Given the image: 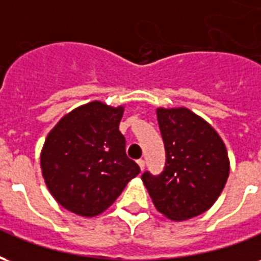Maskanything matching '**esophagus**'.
<instances>
[{
    "label": "esophagus",
    "mask_w": 261,
    "mask_h": 261,
    "mask_svg": "<svg viewBox=\"0 0 261 261\" xmlns=\"http://www.w3.org/2000/svg\"><path fill=\"white\" fill-rule=\"evenodd\" d=\"M137 164H138V166H140V169H141V172L144 169H145V162H144L142 159H140V161H137Z\"/></svg>",
    "instance_id": "esophagus-1"
}]
</instances>
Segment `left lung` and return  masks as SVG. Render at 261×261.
Masks as SVG:
<instances>
[{
    "instance_id": "obj_1",
    "label": "left lung",
    "mask_w": 261,
    "mask_h": 261,
    "mask_svg": "<svg viewBox=\"0 0 261 261\" xmlns=\"http://www.w3.org/2000/svg\"><path fill=\"white\" fill-rule=\"evenodd\" d=\"M166 166L142 175L155 208L172 221H186L213 207L229 176L225 142L213 125L187 108H158Z\"/></svg>"
}]
</instances>
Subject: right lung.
Here are the masks:
<instances>
[{"mask_svg":"<svg viewBox=\"0 0 261 261\" xmlns=\"http://www.w3.org/2000/svg\"><path fill=\"white\" fill-rule=\"evenodd\" d=\"M124 106L93 100L63 116L46 137L40 168L61 207L91 218L106 211L140 173L119 131Z\"/></svg>","mask_w":261,"mask_h":261,"instance_id":"add662e5","label":"right lung"}]
</instances>
